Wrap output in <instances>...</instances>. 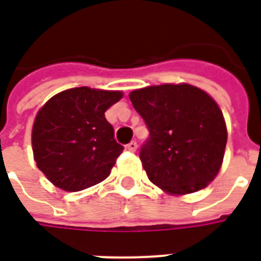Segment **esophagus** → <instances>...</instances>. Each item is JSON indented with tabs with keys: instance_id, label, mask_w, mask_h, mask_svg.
Here are the masks:
<instances>
[{
	"instance_id": "34e87169",
	"label": "esophagus",
	"mask_w": 261,
	"mask_h": 261,
	"mask_svg": "<svg viewBox=\"0 0 261 261\" xmlns=\"http://www.w3.org/2000/svg\"><path fill=\"white\" fill-rule=\"evenodd\" d=\"M137 147H138V145H137L136 141H131L130 144H127V149H128V151H131V152L137 151Z\"/></svg>"
}]
</instances>
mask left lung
I'll return each mask as SVG.
<instances>
[{
	"label": "left lung",
	"instance_id": "8db88e82",
	"mask_svg": "<svg viewBox=\"0 0 261 261\" xmlns=\"http://www.w3.org/2000/svg\"><path fill=\"white\" fill-rule=\"evenodd\" d=\"M130 100L149 130L140 151L148 179L170 194L207 187L221 169L228 140L213 97L189 84H165L133 91Z\"/></svg>",
	"mask_w": 261,
	"mask_h": 261
}]
</instances>
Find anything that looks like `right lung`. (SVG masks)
Here are the masks:
<instances>
[{"label": "right lung", "mask_w": 261, "mask_h": 261, "mask_svg": "<svg viewBox=\"0 0 261 261\" xmlns=\"http://www.w3.org/2000/svg\"><path fill=\"white\" fill-rule=\"evenodd\" d=\"M119 91L72 88L54 95L37 113L32 148L39 169L54 186L81 192L103 181L123 152L105 112Z\"/></svg>", "instance_id": "add662e5"}]
</instances>
